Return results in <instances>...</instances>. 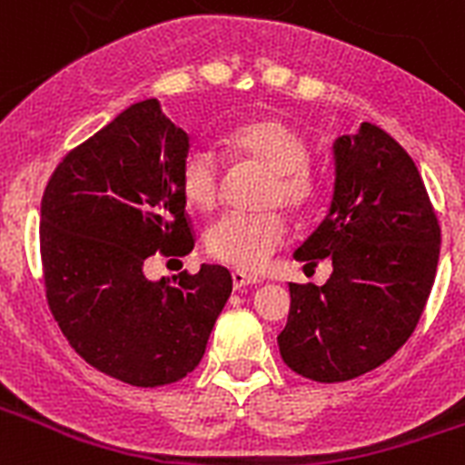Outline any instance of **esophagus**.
Segmentation results:
<instances>
[{
  "label": "esophagus",
  "instance_id": "obj_1",
  "mask_svg": "<svg viewBox=\"0 0 465 465\" xmlns=\"http://www.w3.org/2000/svg\"><path fill=\"white\" fill-rule=\"evenodd\" d=\"M253 283H261V279H258L256 274H249L244 272V270H235V272H232V286H235V289H244V286H253Z\"/></svg>",
  "mask_w": 465,
  "mask_h": 465
}]
</instances>
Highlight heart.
<instances>
[{"label": "heart", "instance_id": "1", "mask_svg": "<svg viewBox=\"0 0 465 465\" xmlns=\"http://www.w3.org/2000/svg\"><path fill=\"white\" fill-rule=\"evenodd\" d=\"M223 149L237 160H252L270 172L262 203L305 212L319 197V182L307 167L305 137L279 118H252L225 130ZM182 191L191 204L212 209L221 191V160L207 143H191L182 158ZM286 240V221L277 209L228 212L207 230L213 258L242 270H258Z\"/></svg>", "mask_w": 465, "mask_h": 465}]
</instances>
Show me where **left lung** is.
<instances>
[{
    "mask_svg": "<svg viewBox=\"0 0 465 465\" xmlns=\"http://www.w3.org/2000/svg\"><path fill=\"white\" fill-rule=\"evenodd\" d=\"M328 213L295 249L323 286L289 283L279 354L307 380L347 381L375 371L408 342L424 312L440 256V225L405 149L371 123L332 142Z\"/></svg>",
    "mask_w": 465,
    "mask_h": 465,
    "instance_id": "1",
    "label": "left lung"
}]
</instances>
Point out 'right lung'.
Wrapping results in <instances>:
<instances>
[{
	"instance_id": "right-lung-1",
	"label": "right lung",
	"mask_w": 465,
	"mask_h": 465,
	"mask_svg": "<svg viewBox=\"0 0 465 465\" xmlns=\"http://www.w3.org/2000/svg\"><path fill=\"white\" fill-rule=\"evenodd\" d=\"M188 134L158 100L127 106L64 155L41 200L46 298L76 354L133 386L179 381L204 356L232 291L221 265L151 282L153 253L186 256Z\"/></svg>"
}]
</instances>
